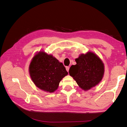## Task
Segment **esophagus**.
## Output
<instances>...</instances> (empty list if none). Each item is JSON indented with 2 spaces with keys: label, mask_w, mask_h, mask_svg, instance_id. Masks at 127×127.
Wrapping results in <instances>:
<instances>
[{
  "label": "esophagus",
  "mask_w": 127,
  "mask_h": 127,
  "mask_svg": "<svg viewBox=\"0 0 127 127\" xmlns=\"http://www.w3.org/2000/svg\"><path fill=\"white\" fill-rule=\"evenodd\" d=\"M69 68H70V67H69V66H66V71H68V72H69Z\"/></svg>",
  "instance_id": "esophagus-1"
}]
</instances>
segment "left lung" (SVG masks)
<instances>
[{
    "instance_id": "1",
    "label": "left lung",
    "mask_w": 127,
    "mask_h": 127,
    "mask_svg": "<svg viewBox=\"0 0 127 127\" xmlns=\"http://www.w3.org/2000/svg\"><path fill=\"white\" fill-rule=\"evenodd\" d=\"M76 65L69 69V74L83 90H88L98 84L104 73V64L92 52L82 54L75 59Z\"/></svg>"
}]
</instances>
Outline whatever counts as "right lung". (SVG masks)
Returning a JSON list of instances; mask_svg holds the SVG:
<instances>
[{
  "label": "right lung",
  "instance_id": "add662e5",
  "mask_svg": "<svg viewBox=\"0 0 127 127\" xmlns=\"http://www.w3.org/2000/svg\"><path fill=\"white\" fill-rule=\"evenodd\" d=\"M29 72L37 87L51 93L58 88L61 80L68 74L63 64L44 52L34 57L29 65Z\"/></svg>",
  "mask_w": 127,
  "mask_h": 127
}]
</instances>
